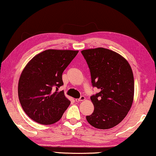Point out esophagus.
<instances>
[{
    "instance_id": "1",
    "label": "esophagus",
    "mask_w": 156,
    "mask_h": 156,
    "mask_svg": "<svg viewBox=\"0 0 156 156\" xmlns=\"http://www.w3.org/2000/svg\"><path fill=\"white\" fill-rule=\"evenodd\" d=\"M85 100V97L84 96H80V98H78V99H76V102H80V101H83Z\"/></svg>"
}]
</instances>
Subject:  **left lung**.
<instances>
[{"label": "left lung", "mask_w": 156, "mask_h": 156, "mask_svg": "<svg viewBox=\"0 0 156 156\" xmlns=\"http://www.w3.org/2000/svg\"><path fill=\"white\" fill-rule=\"evenodd\" d=\"M81 53L90 69L91 83L99 92L91 96L94 110L86 119L98 129H110L126 117L134 98V77L128 62L120 54L105 48Z\"/></svg>", "instance_id": "1"}]
</instances>
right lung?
Returning <instances> with one entry per match:
<instances>
[{
  "label": "right lung",
  "instance_id": "1",
  "mask_svg": "<svg viewBox=\"0 0 156 156\" xmlns=\"http://www.w3.org/2000/svg\"><path fill=\"white\" fill-rule=\"evenodd\" d=\"M78 51L48 49L30 60L21 73L18 95L28 117L43 125L58 122L70 105L63 91V71Z\"/></svg>",
  "mask_w": 156,
  "mask_h": 156
}]
</instances>
